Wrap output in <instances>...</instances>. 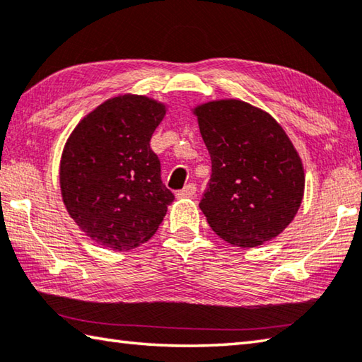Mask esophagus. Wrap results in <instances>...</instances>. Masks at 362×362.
Wrapping results in <instances>:
<instances>
[{"instance_id":"obj_1","label":"esophagus","mask_w":362,"mask_h":362,"mask_svg":"<svg viewBox=\"0 0 362 362\" xmlns=\"http://www.w3.org/2000/svg\"><path fill=\"white\" fill-rule=\"evenodd\" d=\"M196 194V185L194 183H188V185L185 188H182L180 192H177V198H193V196Z\"/></svg>"}]
</instances>
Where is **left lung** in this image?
Instances as JSON below:
<instances>
[{"label": "left lung", "instance_id": "left-lung-1", "mask_svg": "<svg viewBox=\"0 0 362 362\" xmlns=\"http://www.w3.org/2000/svg\"><path fill=\"white\" fill-rule=\"evenodd\" d=\"M212 175L199 207L209 226L238 247H258L293 221L304 196V168L284 128L239 100L194 107Z\"/></svg>", "mask_w": 362, "mask_h": 362}]
</instances>
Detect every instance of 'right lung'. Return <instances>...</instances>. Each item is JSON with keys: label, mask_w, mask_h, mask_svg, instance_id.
<instances>
[{"label": "right lung", "mask_w": 362, "mask_h": 362, "mask_svg": "<svg viewBox=\"0 0 362 362\" xmlns=\"http://www.w3.org/2000/svg\"><path fill=\"white\" fill-rule=\"evenodd\" d=\"M164 104L139 95L110 98L72 131L60 163L63 202L77 226L118 252L147 242L161 225L173 192L150 148Z\"/></svg>", "instance_id": "right-lung-1"}]
</instances>
